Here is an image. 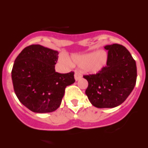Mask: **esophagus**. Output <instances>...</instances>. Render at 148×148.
<instances>
[{
    "label": "esophagus",
    "instance_id": "esophagus-1",
    "mask_svg": "<svg viewBox=\"0 0 148 148\" xmlns=\"http://www.w3.org/2000/svg\"><path fill=\"white\" fill-rule=\"evenodd\" d=\"M82 75L79 72H76V73H75V81H78L80 80L81 78H82Z\"/></svg>",
    "mask_w": 148,
    "mask_h": 148
}]
</instances>
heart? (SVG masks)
I'll use <instances>...</instances> for the list:
<instances>
[{
	"mask_svg": "<svg viewBox=\"0 0 148 148\" xmlns=\"http://www.w3.org/2000/svg\"><path fill=\"white\" fill-rule=\"evenodd\" d=\"M108 56L105 50L100 49L94 53L73 55L70 60L65 57H61V62L66 64L77 65L86 73H97L102 70L108 62Z\"/></svg>",
	"mask_w": 148,
	"mask_h": 148,
	"instance_id": "obj_1",
	"label": "heart"
}]
</instances>
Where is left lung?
<instances>
[{
    "label": "left lung",
    "instance_id": "obj_1",
    "mask_svg": "<svg viewBox=\"0 0 148 148\" xmlns=\"http://www.w3.org/2000/svg\"><path fill=\"white\" fill-rule=\"evenodd\" d=\"M107 66L93 75H84L88 82L85 91L90 103L98 108H113L122 104L136 85V64L122 45H106Z\"/></svg>",
    "mask_w": 148,
    "mask_h": 148
}]
</instances>
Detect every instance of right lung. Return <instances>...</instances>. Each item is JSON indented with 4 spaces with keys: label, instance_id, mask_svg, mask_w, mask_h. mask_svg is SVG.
I'll return each mask as SVG.
<instances>
[{
    "label": "right lung",
    "instance_id": "obj_1",
    "mask_svg": "<svg viewBox=\"0 0 148 148\" xmlns=\"http://www.w3.org/2000/svg\"><path fill=\"white\" fill-rule=\"evenodd\" d=\"M58 55V51L33 44L24 48L14 63L12 80L15 92L21 104L34 113L58 109L66 87L75 82L73 72H56Z\"/></svg>",
    "mask_w": 148,
    "mask_h": 148
}]
</instances>
